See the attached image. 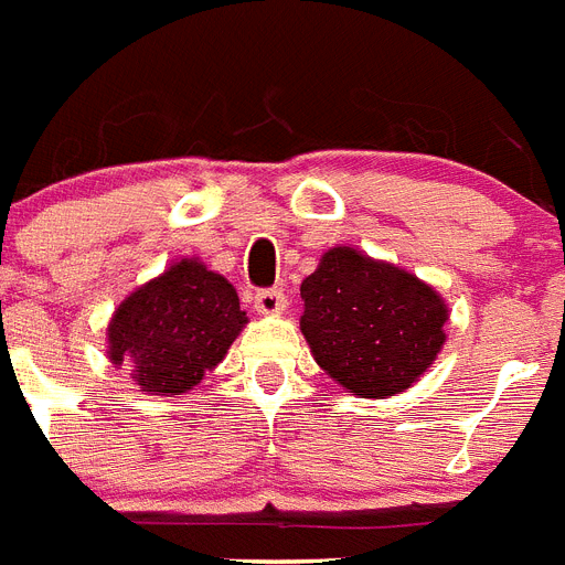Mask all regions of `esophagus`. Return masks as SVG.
<instances>
[{
  "instance_id": "1",
  "label": "esophagus",
  "mask_w": 565,
  "mask_h": 565,
  "mask_svg": "<svg viewBox=\"0 0 565 565\" xmlns=\"http://www.w3.org/2000/svg\"><path fill=\"white\" fill-rule=\"evenodd\" d=\"M253 307L262 316H278V312L287 307V296H284V289H258L253 298Z\"/></svg>"
}]
</instances>
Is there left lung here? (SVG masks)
<instances>
[{
	"label": "left lung",
	"instance_id": "left-lung-1",
	"mask_svg": "<svg viewBox=\"0 0 565 565\" xmlns=\"http://www.w3.org/2000/svg\"><path fill=\"white\" fill-rule=\"evenodd\" d=\"M301 332L318 366L361 398L409 390L446 341L431 287L350 247L323 255L301 284Z\"/></svg>",
	"mask_w": 565,
	"mask_h": 565
}]
</instances>
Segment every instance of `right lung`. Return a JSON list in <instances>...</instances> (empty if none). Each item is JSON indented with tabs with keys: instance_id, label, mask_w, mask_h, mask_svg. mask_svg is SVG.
<instances>
[{
	"instance_id": "obj_1",
	"label": "right lung",
	"mask_w": 565,
	"mask_h": 565,
	"mask_svg": "<svg viewBox=\"0 0 565 565\" xmlns=\"http://www.w3.org/2000/svg\"><path fill=\"white\" fill-rule=\"evenodd\" d=\"M244 323L233 284L184 258L116 310L110 361L130 366L141 392L179 395L218 366Z\"/></svg>"
}]
</instances>
